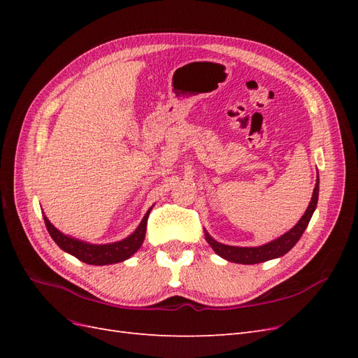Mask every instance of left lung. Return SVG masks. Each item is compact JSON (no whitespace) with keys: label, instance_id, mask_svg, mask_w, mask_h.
<instances>
[{"label":"left lung","instance_id":"1","mask_svg":"<svg viewBox=\"0 0 358 358\" xmlns=\"http://www.w3.org/2000/svg\"><path fill=\"white\" fill-rule=\"evenodd\" d=\"M318 192H320V178L317 176L315 188H313L312 199H310V203L308 206L305 215L301 216L300 221L294 227H292L289 231L284 233L282 236L278 237V239L268 242L266 245L254 246V248L224 245V243L216 242L208 231H204L206 241H208V243L212 246L213 251L220 257L227 259V262L237 263V264H257V263H263V262H268V259L282 257L299 242L301 234L305 233L306 227L312 218V215L317 209Z\"/></svg>","mask_w":358,"mask_h":358}]
</instances>
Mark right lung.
I'll return each mask as SVG.
<instances>
[{
  "instance_id": "obj_1",
  "label": "right lung",
  "mask_w": 358,
  "mask_h": 358,
  "mask_svg": "<svg viewBox=\"0 0 358 358\" xmlns=\"http://www.w3.org/2000/svg\"><path fill=\"white\" fill-rule=\"evenodd\" d=\"M152 209V208H150ZM150 209L146 212L143 216L142 222L138 224L137 229L129 234L125 239L113 242V243H106V245H95L90 242H83L80 239H74V237L64 234L58 229L50 224L46 215H43V220H45V224L48 227V231L50 237L55 243L73 257H76L80 262L86 264H92V266H106V264H115V263H121L128 259L129 257H133L140 246L143 245L145 241V234H146V224H148V216L150 213Z\"/></svg>"
}]
</instances>
